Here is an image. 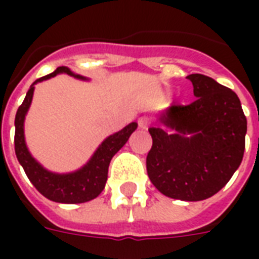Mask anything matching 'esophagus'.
I'll return each mask as SVG.
<instances>
[{"label":"esophagus","mask_w":259,"mask_h":259,"mask_svg":"<svg viewBox=\"0 0 259 259\" xmlns=\"http://www.w3.org/2000/svg\"><path fill=\"white\" fill-rule=\"evenodd\" d=\"M138 127L141 130H146L149 127V119L146 117H141L138 119Z\"/></svg>","instance_id":"obj_1"}]
</instances>
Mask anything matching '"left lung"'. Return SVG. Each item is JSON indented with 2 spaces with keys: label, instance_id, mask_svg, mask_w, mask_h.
I'll list each match as a JSON object with an SVG mask.
<instances>
[{
  "label": "left lung",
  "instance_id": "8db88e82",
  "mask_svg": "<svg viewBox=\"0 0 259 259\" xmlns=\"http://www.w3.org/2000/svg\"><path fill=\"white\" fill-rule=\"evenodd\" d=\"M187 78L196 101L158 113L146 170L162 195L199 201L219 192L239 168L247 121L233 90L205 75Z\"/></svg>",
  "mask_w": 259,
  "mask_h": 259
}]
</instances>
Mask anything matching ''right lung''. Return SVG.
I'll list each match as a JSON object with an SVG mask.
<instances>
[{"label":"right lung","mask_w":259,"mask_h":259,"mask_svg":"<svg viewBox=\"0 0 259 259\" xmlns=\"http://www.w3.org/2000/svg\"><path fill=\"white\" fill-rule=\"evenodd\" d=\"M59 74L70 75L72 78L79 80H90L83 75L75 74L68 67H59L50 75H46L42 78L34 80L30 84L29 90L25 95V99L22 105L18 107L14 126V150L16 156L20 162V165L24 168L26 176L30 183L36 187L38 192L42 196L50 199L56 203H64V204H78V203H86L93 200L103 191L107 181V172L111 158L122 146L125 145L129 137L134 130L137 129V122H132L123 129L114 134H110L101 142L93 156L89 158V161L79 169L67 173H58L48 170L40 164L36 158L30 154L25 141V133H24V123L28 110L30 107L32 99H33L34 84L40 82L48 80Z\"/></svg>","instance_id":"1"}]
</instances>
